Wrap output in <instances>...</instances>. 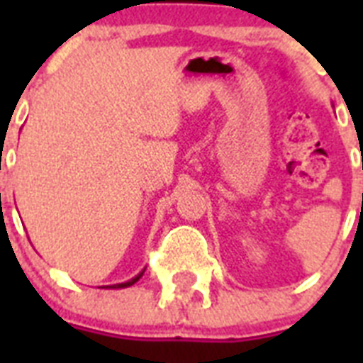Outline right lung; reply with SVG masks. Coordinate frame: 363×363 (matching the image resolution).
Wrapping results in <instances>:
<instances>
[{
	"mask_svg": "<svg viewBox=\"0 0 363 363\" xmlns=\"http://www.w3.org/2000/svg\"><path fill=\"white\" fill-rule=\"evenodd\" d=\"M143 273H145V269H143L141 273H137V275L133 277V279H130V281L118 282V284H111V286H101V288H111V290H116V288H128V286H131V284H135V282L143 277Z\"/></svg>",
	"mask_w": 363,
	"mask_h": 363,
	"instance_id": "add662e5",
	"label": "right lung"
}]
</instances>
